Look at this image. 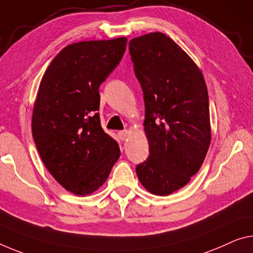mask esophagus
Masks as SVG:
<instances>
[{"label":"esophagus","instance_id":"esophagus-1","mask_svg":"<svg viewBox=\"0 0 253 253\" xmlns=\"http://www.w3.org/2000/svg\"><path fill=\"white\" fill-rule=\"evenodd\" d=\"M127 135H129V132H127V130H123V131H120L119 132V137H120V139L122 140V141H124V140H126Z\"/></svg>","mask_w":253,"mask_h":253}]
</instances>
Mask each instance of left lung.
<instances>
[{
    "label": "left lung",
    "mask_w": 253,
    "mask_h": 253,
    "mask_svg": "<svg viewBox=\"0 0 253 253\" xmlns=\"http://www.w3.org/2000/svg\"><path fill=\"white\" fill-rule=\"evenodd\" d=\"M145 102L149 157L135 167L150 193L169 196L189 183L211 145L207 86L200 69L175 42L150 33L129 42Z\"/></svg>",
    "instance_id": "8db88e82"
}]
</instances>
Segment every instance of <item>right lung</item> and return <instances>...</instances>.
<instances>
[{
  "instance_id": "1",
  "label": "right lung",
  "mask_w": 253,
  "mask_h": 253,
  "mask_svg": "<svg viewBox=\"0 0 253 253\" xmlns=\"http://www.w3.org/2000/svg\"><path fill=\"white\" fill-rule=\"evenodd\" d=\"M127 40L68 45L50 62L33 112V137L48 172L68 191L87 196L102 186L120 157L100 126L99 86L118 67Z\"/></svg>"
}]
</instances>
